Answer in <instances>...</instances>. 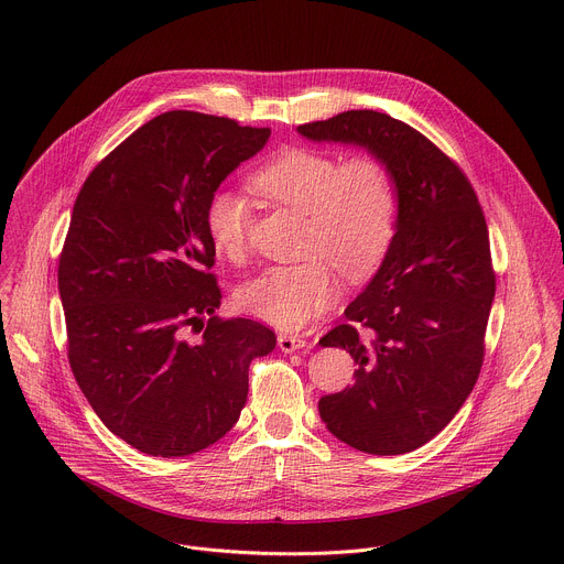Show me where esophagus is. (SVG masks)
<instances>
[{
    "mask_svg": "<svg viewBox=\"0 0 564 564\" xmlns=\"http://www.w3.org/2000/svg\"><path fill=\"white\" fill-rule=\"evenodd\" d=\"M276 341H279V348H281L283 352H294V350H299V348L308 346V341H305V339L299 337V335H292V333H281Z\"/></svg>",
    "mask_w": 564,
    "mask_h": 564,
    "instance_id": "esophagus-1",
    "label": "esophagus"
}]
</instances>
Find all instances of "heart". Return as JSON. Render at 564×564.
Instances as JSON below:
<instances>
[{"label":"heart","mask_w":564,"mask_h":564,"mask_svg":"<svg viewBox=\"0 0 564 564\" xmlns=\"http://www.w3.org/2000/svg\"><path fill=\"white\" fill-rule=\"evenodd\" d=\"M249 191L303 216L301 253L308 261L274 265L238 290L240 308L283 330H299L339 301L341 283L371 276L398 229L400 197L389 166L371 155L288 148L249 177ZM204 229L218 256L240 261L249 209L242 197L216 191L204 207Z\"/></svg>","instance_id":"b5f03b06"}]
</instances>
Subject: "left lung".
<instances>
[{
    "mask_svg": "<svg viewBox=\"0 0 564 564\" xmlns=\"http://www.w3.org/2000/svg\"><path fill=\"white\" fill-rule=\"evenodd\" d=\"M296 130L311 141L362 145L395 180L391 249L344 311L346 324L319 339L357 365L350 387L319 400V416L360 452H412L456 416L481 371L495 299L481 204L445 152L389 115L348 110Z\"/></svg>",
    "mask_w": 564,
    "mask_h": 564,
    "instance_id": "left-lung-1",
    "label": "left lung"
}]
</instances>
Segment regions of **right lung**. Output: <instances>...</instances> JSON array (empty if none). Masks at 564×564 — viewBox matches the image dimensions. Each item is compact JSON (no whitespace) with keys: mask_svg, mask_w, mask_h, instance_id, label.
<instances>
[{"mask_svg":"<svg viewBox=\"0 0 564 564\" xmlns=\"http://www.w3.org/2000/svg\"><path fill=\"white\" fill-rule=\"evenodd\" d=\"M270 128L173 110L143 123L85 180L58 265L74 378L139 452L188 456L238 421L253 357L276 335L220 319L204 207ZM197 332L195 340L187 333Z\"/></svg>","mask_w":564,"mask_h":564,"instance_id":"right-lung-1","label":"right lung"}]
</instances>
